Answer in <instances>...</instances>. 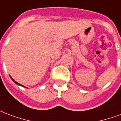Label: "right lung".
<instances>
[{
    "mask_svg": "<svg viewBox=\"0 0 121 121\" xmlns=\"http://www.w3.org/2000/svg\"><path fill=\"white\" fill-rule=\"evenodd\" d=\"M10 78H11V79L13 80V82H14V83H16L17 85H19V86H23V87H25V88H26V86H23V85H20V84H19V83H17V81H15V80H14V79H13L12 78H11V76H10Z\"/></svg>",
    "mask_w": 121,
    "mask_h": 121,
    "instance_id": "1",
    "label": "right lung"
}]
</instances>
